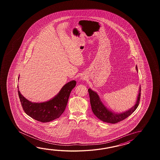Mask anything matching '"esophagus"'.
<instances>
[{
  "label": "esophagus",
  "instance_id": "esophagus-1",
  "mask_svg": "<svg viewBox=\"0 0 160 160\" xmlns=\"http://www.w3.org/2000/svg\"><path fill=\"white\" fill-rule=\"evenodd\" d=\"M85 77H84V76H82V77H81V79H82V80H84V79H85Z\"/></svg>",
  "mask_w": 160,
  "mask_h": 160
}]
</instances>
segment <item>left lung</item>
Listing matches in <instances>:
<instances>
[{"label":"left lung","mask_w":160,"mask_h":160,"mask_svg":"<svg viewBox=\"0 0 160 160\" xmlns=\"http://www.w3.org/2000/svg\"><path fill=\"white\" fill-rule=\"evenodd\" d=\"M136 68L138 72L137 66H136ZM88 92L90 95V101L92 111L94 115L98 118L105 122L116 123L128 117L137 108L139 105L141 97V86H139L138 94L137 95V98L135 105H134L130 109L122 112H114V111L107 108L101 101L98 94L96 92L92 90L91 88H88Z\"/></svg>","instance_id":"1"}]
</instances>
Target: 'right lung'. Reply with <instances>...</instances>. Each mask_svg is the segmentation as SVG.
I'll use <instances>...</instances> for the list:
<instances>
[{
    "mask_svg": "<svg viewBox=\"0 0 160 160\" xmlns=\"http://www.w3.org/2000/svg\"><path fill=\"white\" fill-rule=\"evenodd\" d=\"M76 83L74 80L68 82L52 98L40 103L31 102L24 98L18 86V95L24 112L32 118L41 122H48L58 118L64 112L70 92Z\"/></svg>",
    "mask_w": 160,
    "mask_h": 160,
    "instance_id": "right-lung-1",
    "label": "right lung"
}]
</instances>
